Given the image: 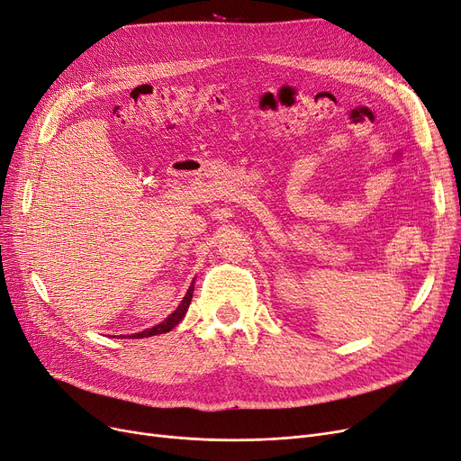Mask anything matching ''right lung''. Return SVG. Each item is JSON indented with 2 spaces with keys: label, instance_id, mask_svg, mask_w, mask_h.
<instances>
[{
  "label": "right lung",
  "instance_id": "right-lung-1",
  "mask_svg": "<svg viewBox=\"0 0 461 461\" xmlns=\"http://www.w3.org/2000/svg\"><path fill=\"white\" fill-rule=\"evenodd\" d=\"M192 294H194V283L190 285L186 295L183 297V302L178 303V307L164 320L162 324H156L154 328H149V330H145V331H141V333H133L131 337H133V339H143V337H152V335H159V333L171 331V330L185 318V314H186V311H188V307H190V302H192Z\"/></svg>",
  "mask_w": 461,
  "mask_h": 461
}]
</instances>
